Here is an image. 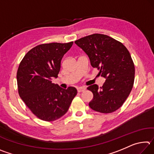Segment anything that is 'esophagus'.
Segmentation results:
<instances>
[{"label":"esophagus","instance_id":"34e87169","mask_svg":"<svg viewBox=\"0 0 154 154\" xmlns=\"http://www.w3.org/2000/svg\"><path fill=\"white\" fill-rule=\"evenodd\" d=\"M85 90V88H84V87H79V88H77V92H83V91H84Z\"/></svg>","mask_w":154,"mask_h":154}]
</instances>
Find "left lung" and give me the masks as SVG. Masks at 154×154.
I'll list each match as a JSON object with an SVG mask.
<instances>
[{"instance_id":"8db88e82","label":"left lung","mask_w":154,"mask_h":154,"mask_svg":"<svg viewBox=\"0 0 154 154\" xmlns=\"http://www.w3.org/2000/svg\"><path fill=\"white\" fill-rule=\"evenodd\" d=\"M87 54L90 64L106 79L102 87L87 88L93 93L90 107L103 113H112L122 106L133 87L134 65L122 43L107 35L93 34L75 41Z\"/></svg>"}]
</instances>
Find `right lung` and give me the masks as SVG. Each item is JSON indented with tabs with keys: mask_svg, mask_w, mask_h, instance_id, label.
Wrapping results in <instances>:
<instances>
[{
	"mask_svg": "<svg viewBox=\"0 0 154 154\" xmlns=\"http://www.w3.org/2000/svg\"><path fill=\"white\" fill-rule=\"evenodd\" d=\"M72 44L39 45L30 49L19 65V95L30 111L42 120L51 122L63 116L77 93L74 87L66 90L51 82L53 78L58 77L62 57Z\"/></svg>",
	"mask_w": 154,
	"mask_h": 154,
	"instance_id": "right-lung-1",
	"label": "right lung"
}]
</instances>
